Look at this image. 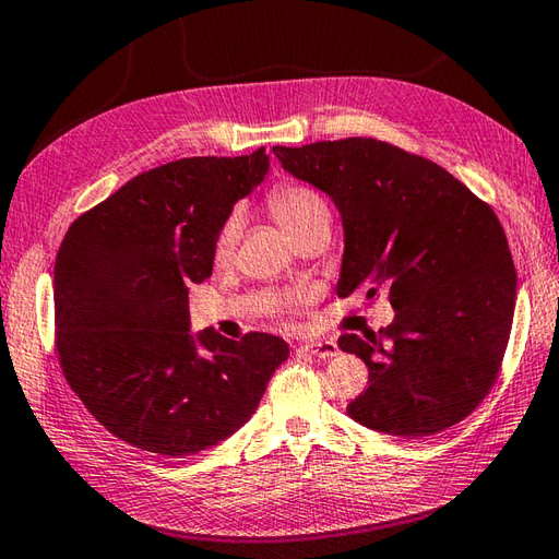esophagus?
<instances>
[{
    "label": "esophagus",
    "instance_id": "1",
    "mask_svg": "<svg viewBox=\"0 0 559 559\" xmlns=\"http://www.w3.org/2000/svg\"><path fill=\"white\" fill-rule=\"evenodd\" d=\"M300 353L302 355H311V357H319V359H331L341 353L338 345L333 341H311V343H302L300 345Z\"/></svg>",
    "mask_w": 559,
    "mask_h": 559
}]
</instances>
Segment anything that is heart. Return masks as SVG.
<instances>
[{"label": "heart", "mask_w": 559, "mask_h": 559, "mask_svg": "<svg viewBox=\"0 0 559 559\" xmlns=\"http://www.w3.org/2000/svg\"><path fill=\"white\" fill-rule=\"evenodd\" d=\"M269 210L274 214L276 224L285 236H293L295 230H300L302 226L311 224V221L319 216H329L326 202H323L321 194L317 190H311L307 186H297L288 183L281 186L274 192L269 194ZM240 228H242V218L240 214H230L224 226L218 228L216 238H214V257L218 262L230 257V252L236 250L238 238H240Z\"/></svg>", "instance_id": "b5f03b06"}]
</instances>
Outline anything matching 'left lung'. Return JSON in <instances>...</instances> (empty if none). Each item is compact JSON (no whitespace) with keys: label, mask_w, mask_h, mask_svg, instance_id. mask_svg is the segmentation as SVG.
<instances>
[{"label":"left lung","mask_w":559,"mask_h":559,"mask_svg":"<svg viewBox=\"0 0 559 559\" xmlns=\"http://www.w3.org/2000/svg\"><path fill=\"white\" fill-rule=\"evenodd\" d=\"M274 154L341 214L338 297L385 293L395 309L379 333L341 338L369 367L349 417L397 438L462 421L496 381L514 317L516 271L498 216L443 166L373 138Z\"/></svg>","instance_id":"1"}]
</instances>
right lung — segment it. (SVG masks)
<instances>
[{
    "instance_id": "add662e5",
    "label": "right lung",
    "mask_w": 559,
    "mask_h": 559,
    "mask_svg": "<svg viewBox=\"0 0 559 559\" xmlns=\"http://www.w3.org/2000/svg\"><path fill=\"white\" fill-rule=\"evenodd\" d=\"M250 157H192L128 180L78 216L55 264L57 349L93 417L140 450L198 455L248 424L288 343L190 331L188 288L214 271V238L269 174Z\"/></svg>"
}]
</instances>
